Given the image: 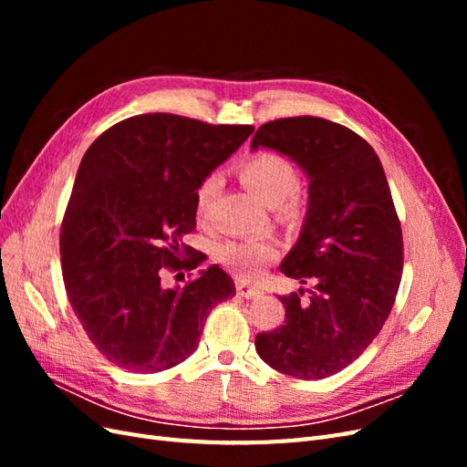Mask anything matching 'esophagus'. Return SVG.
Listing matches in <instances>:
<instances>
[{"mask_svg": "<svg viewBox=\"0 0 467 467\" xmlns=\"http://www.w3.org/2000/svg\"><path fill=\"white\" fill-rule=\"evenodd\" d=\"M237 294L245 300H251V298H255V296H259L261 292L255 286H249L247 282H237Z\"/></svg>", "mask_w": 467, "mask_h": 467, "instance_id": "1", "label": "esophagus"}]
</instances>
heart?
<instances>
[{"mask_svg": "<svg viewBox=\"0 0 467 467\" xmlns=\"http://www.w3.org/2000/svg\"><path fill=\"white\" fill-rule=\"evenodd\" d=\"M239 177L268 206L280 204L298 185L296 167L276 151H257L249 155L239 165ZM218 187L220 177L212 173L196 189L194 206L199 218L206 216ZM276 253V245L266 239H234V242H225L218 247L220 261L247 278L257 276L259 266L273 261Z\"/></svg>", "mask_w": 467, "mask_h": 467, "instance_id": "1", "label": "heart"}]
</instances>
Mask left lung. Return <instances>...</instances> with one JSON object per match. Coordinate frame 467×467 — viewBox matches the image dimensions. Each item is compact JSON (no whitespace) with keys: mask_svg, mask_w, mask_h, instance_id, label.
Here are the masks:
<instances>
[{"mask_svg":"<svg viewBox=\"0 0 467 467\" xmlns=\"http://www.w3.org/2000/svg\"><path fill=\"white\" fill-rule=\"evenodd\" d=\"M288 155L309 179L298 244L280 271L302 285L280 296L285 323L255 337L271 368L321 379L355 362L391 312L403 271L401 222L372 146L343 124L319 117L265 122L251 148Z\"/></svg>","mask_w":467,"mask_h":467,"instance_id":"1","label":"left lung"}]
</instances>
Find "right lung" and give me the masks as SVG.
I'll list each match as a JSON object with an SVG mask.
<instances>
[{
  "instance_id": "obj_1",
  "label": "right lung",
  "mask_w": 467,
  "mask_h": 467,
  "mask_svg": "<svg viewBox=\"0 0 467 467\" xmlns=\"http://www.w3.org/2000/svg\"><path fill=\"white\" fill-rule=\"evenodd\" d=\"M253 130L150 112L110 126L83 155L60 230L62 276L89 341L119 368L151 374L189 358L210 309L235 294L218 265L177 288L163 275L204 261L182 244L196 189Z\"/></svg>"
}]
</instances>
